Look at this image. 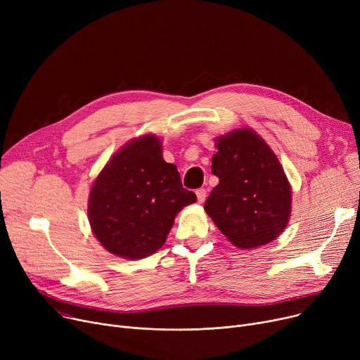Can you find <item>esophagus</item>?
Segmentation results:
<instances>
[{
	"label": "esophagus",
	"instance_id": "1",
	"mask_svg": "<svg viewBox=\"0 0 360 360\" xmlns=\"http://www.w3.org/2000/svg\"><path fill=\"white\" fill-rule=\"evenodd\" d=\"M195 194H197V200H198V202H204V201H205L207 191L204 190V188H200V190H197V191H195Z\"/></svg>",
	"mask_w": 360,
	"mask_h": 360
}]
</instances>
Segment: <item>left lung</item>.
<instances>
[{"mask_svg":"<svg viewBox=\"0 0 360 360\" xmlns=\"http://www.w3.org/2000/svg\"><path fill=\"white\" fill-rule=\"evenodd\" d=\"M212 172L219 178L204 204L219 231L239 250L278 238L290 220L292 186L271 147L252 128L214 139Z\"/></svg>","mask_w":360,"mask_h":360,"instance_id":"left-lung-1","label":"left lung"}]
</instances>
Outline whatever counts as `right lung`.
I'll list each match as a JSON object with an SVG mask.
<instances>
[{
  "label": "right lung",
  "mask_w": 360,
  "mask_h": 360,
  "mask_svg": "<svg viewBox=\"0 0 360 360\" xmlns=\"http://www.w3.org/2000/svg\"><path fill=\"white\" fill-rule=\"evenodd\" d=\"M162 140H129L93 181L87 216L93 235L112 255L140 259L163 247L176 214L197 201L182 188L174 163L163 159Z\"/></svg>",
  "instance_id": "right-lung-1"
}]
</instances>
